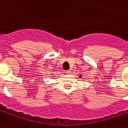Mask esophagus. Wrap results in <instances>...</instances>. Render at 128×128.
<instances>
[{
    "instance_id": "esophagus-1",
    "label": "esophagus",
    "mask_w": 128,
    "mask_h": 128,
    "mask_svg": "<svg viewBox=\"0 0 128 128\" xmlns=\"http://www.w3.org/2000/svg\"><path fill=\"white\" fill-rule=\"evenodd\" d=\"M66 73L68 74H71V71H70V70H66Z\"/></svg>"
}]
</instances>
